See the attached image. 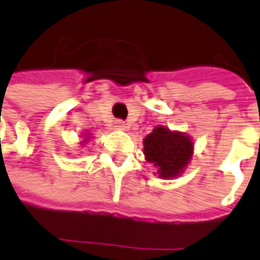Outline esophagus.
I'll return each instance as SVG.
<instances>
[{"label":"esophagus","mask_w":260,"mask_h":260,"mask_svg":"<svg viewBox=\"0 0 260 260\" xmlns=\"http://www.w3.org/2000/svg\"><path fill=\"white\" fill-rule=\"evenodd\" d=\"M115 128H118V129H125V128H126V123L123 122V121H121V119H116Z\"/></svg>","instance_id":"1"}]
</instances>
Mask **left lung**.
I'll return each mask as SVG.
<instances>
[{
	"instance_id": "obj_1",
	"label": "left lung",
	"mask_w": 260,
	"mask_h": 260,
	"mask_svg": "<svg viewBox=\"0 0 260 260\" xmlns=\"http://www.w3.org/2000/svg\"><path fill=\"white\" fill-rule=\"evenodd\" d=\"M193 144L189 137L156 126L144 139L146 160L158 168L160 178H175L189 164Z\"/></svg>"
}]
</instances>
